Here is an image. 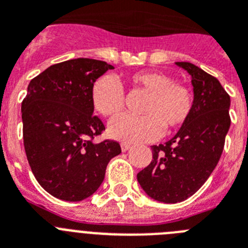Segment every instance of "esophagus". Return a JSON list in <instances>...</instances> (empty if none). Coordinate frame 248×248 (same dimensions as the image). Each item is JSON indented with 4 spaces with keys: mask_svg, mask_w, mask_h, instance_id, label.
Segmentation results:
<instances>
[{
    "mask_svg": "<svg viewBox=\"0 0 248 248\" xmlns=\"http://www.w3.org/2000/svg\"><path fill=\"white\" fill-rule=\"evenodd\" d=\"M120 146H122V151H128L129 149L131 148L130 144H128V143H122V145Z\"/></svg>",
    "mask_w": 248,
    "mask_h": 248,
    "instance_id": "1",
    "label": "esophagus"
}]
</instances>
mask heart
<instances>
[{
	"label": "heart",
	"mask_w": 248,
	"mask_h": 248,
	"mask_svg": "<svg viewBox=\"0 0 248 248\" xmlns=\"http://www.w3.org/2000/svg\"><path fill=\"white\" fill-rule=\"evenodd\" d=\"M134 88L146 93L140 111L141 115L120 114L109 123L111 138L126 143L151 141L166 133L183 126L194 109L195 94L183 83L163 72H138L129 77ZM93 108L103 117L117 115L125 104V95L119 82L105 74L93 83L91 89Z\"/></svg>",
	"instance_id": "heart-1"
}]
</instances>
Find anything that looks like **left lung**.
Listing matches in <instances>:
<instances>
[{
  "label": "left lung",
  "instance_id": "1",
  "mask_svg": "<svg viewBox=\"0 0 248 248\" xmlns=\"http://www.w3.org/2000/svg\"><path fill=\"white\" fill-rule=\"evenodd\" d=\"M176 64L191 76L194 109L174 138L151 146V163L137 175L144 191L165 203L181 202L205 184L220 160L231 124V99L220 82L192 63Z\"/></svg>",
  "mask_w": 248,
  "mask_h": 248
}]
</instances>
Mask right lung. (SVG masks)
Segmentation results:
<instances>
[{"instance_id":"add662e5","label":"right lung","mask_w":248,"mask_h":248,"mask_svg":"<svg viewBox=\"0 0 248 248\" xmlns=\"http://www.w3.org/2000/svg\"><path fill=\"white\" fill-rule=\"evenodd\" d=\"M113 65L69 59L34 77L22 102L23 144L34 177L52 196L82 201L97 191L119 143H93L105 126L93 115L92 85Z\"/></svg>"}]
</instances>
